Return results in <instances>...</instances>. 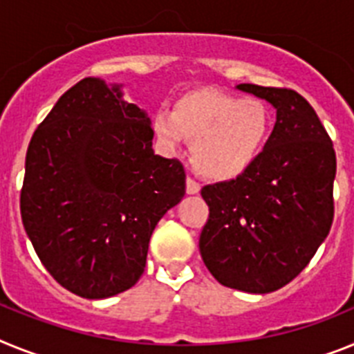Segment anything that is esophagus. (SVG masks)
<instances>
[{
  "label": "esophagus",
  "mask_w": 354,
  "mask_h": 354,
  "mask_svg": "<svg viewBox=\"0 0 354 354\" xmlns=\"http://www.w3.org/2000/svg\"><path fill=\"white\" fill-rule=\"evenodd\" d=\"M199 190H201V185H199L198 181L194 178H187V194H199Z\"/></svg>",
  "instance_id": "34e87169"
}]
</instances>
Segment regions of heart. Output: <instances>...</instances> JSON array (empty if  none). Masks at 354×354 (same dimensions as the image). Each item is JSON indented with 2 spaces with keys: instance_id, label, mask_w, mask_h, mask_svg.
I'll return each instance as SVG.
<instances>
[{
  "instance_id": "heart-1",
  "label": "heart",
  "mask_w": 354,
  "mask_h": 354,
  "mask_svg": "<svg viewBox=\"0 0 354 354\" xmlns=\"http://www.w3.org/2000/svg\"><path fill=\"white\" fill-rule=\"evenodd\" d=\"M270 128L269 110L254 97H233L201 88L176 101L173 112L160 110L153 131L167 151L190 140V160L203 176L233 180L253 165Z\"/></svg>"
}]
</instances>
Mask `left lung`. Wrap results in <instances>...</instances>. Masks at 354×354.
<instances>
[{"instance_id":"obj_1","label":"left lung","mask_w":354,"mask_h":354,"mask_svg":"<svg viewBox=\"0 0 354 354\" xmlns=\"http://www.w3.org/2000/svg\"><path fill=\"white\" fill-rule=\"evenodd\" d=\"M236 88L272 104L276 124L245 173L201 189L210 215L199 251L221 285L269 294L296 278L330 233L337 158L315 110L296 91Z\"/></svg>"}]
</instances>
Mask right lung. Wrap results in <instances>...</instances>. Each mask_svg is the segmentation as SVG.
<instances>
[{
	"label": "right lung",
	"mask_w": 354,
	"mask_h": 354,
	"mask_svg": "<svg viewBox=\"0 0 354 354\" xmlns=\"http://www.w3.org/2000/svg\"><path fill=\"white\" fill-rule=\"evenodd\" d=\"M122 85L84 78L30 140L21 217L37 257L76 296L104 299L133 287L153 230L185 196L176 158L153 151L147 113Z\"/></svg>",
	"instance_id": "add662e5"
}]
</instances>
